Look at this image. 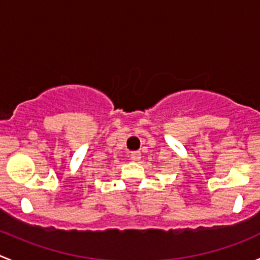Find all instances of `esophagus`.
Returning a JSON list of instances; mask_svg holds the SVG:
<instances>
[{"label":"esophagus","mask_w":260,"mask_h":260,"mask_svg":"<svg viewBox=\"0 0 260 260\" xmlns=\"http://www.w3.org/2000/svg\"><path fill=\"white\" fill-rule=\"evenodd\" d=\"M131 159H132V161H140L141 159V152L140 151H135V152H132V153H131Z\"/></svg>","instance_id":"obj_1"}]
</instances>
